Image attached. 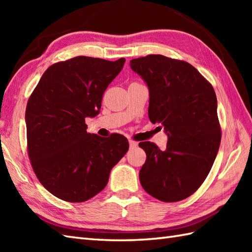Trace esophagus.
<instances>
[{"label":"esophagus","instance_id":"1","mask_svg":"<svg viewBox=\"0 0 252 252\" xmlns=\"http://www.w3.org/2000/svg\"><path fill=\"white\" fill-rule=\"evenodd\" d=\"M129 144H130V147L131 148H135L137 146V142H134V141H132V140L129 141Z\"/></svg>","mask_w":252,"mask_h":252}]
</instances>
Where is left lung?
Returning <instances> with one entry per match:
<instances>
[{"label":"left lung","mask_w":252,"mask_h":252,"mask_svg":"<svg viewBox=\"0 0 252 252\" xmlns=\"http://www.w3.org/2000/svg\"><path fill=\"white\" fill-rule=\"evenodd\" d=\"M130 67L148 88L149 120L168 135L165 151L151 142L138 144L146 153L140 182L159 200H183L206 180L220 147L216 92L186 62L148 55L132 60Z\"/></svg>","instance_id":"8db88e82"}]
</instances>
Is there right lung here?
I'll return each mask as SVG.
<instances>
[{
  "label": "right lung",
  "instance_id": "add662e5",
  "mask_svg": "<svg viewBox=\"0 0 252 252\" xmlns=\"http://www.w3.org/2000/svg\"><path fill=\"white\" fill-rule=\"evenodd\" d=\"M125 62L78 56L54 63L30 96L28 155L40 183L60 199L83 202L98 194L129 149L123 135L100 137L85 125L99 114L105 90Z\"/></svg>",
  "mask_w": 252,
  "mask_h": 252
}]
</instances>
